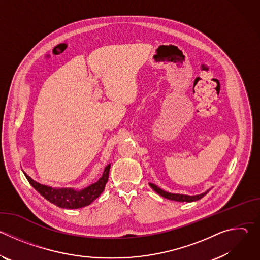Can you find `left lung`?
I'll use <instances>...</instances> for the list:
<instances>
[{"label":"left lung","instance_id":"left-lung-1","mask_svg":"<svg viewBox=\"0 0 260 260\" xmlns=\"http://www.w3.org/2000/svg\"><path fill=\"white\" fill-rule=\"evenodd\" d=\"M149 185L151 186V188L156 191L159 196H161L162 198L165 199H168V200H171V201H176V202H187V203H191V202H196V201H199L201 200L202 198H204L209 191H205L201 194H197V196H187V194H180V193H171V192H168V191H165L164 189L159 188L158 186H156L155 184L153 183H149Z\"/></svg>","mask_w":260,"mask_h":260}]
</instances>
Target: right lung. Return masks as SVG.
I'll use <instances>...</instances> for the list:
<instances>
[{
  "label": "right lung",
  "instance_id": "obj_1",
  "mask_svg": "<svg viewBox=\"0 0 260 260\" xmlns=\"http://www.w3.org/2000/svg\"><path fill=\"white\" fill-rule=\"evenodd\" d=\"M110 167L111 165L109 164L105 168L102 177L95 183L90 184L89 186L81 190H76L74 188H56L47 186V185H43L35 181L26 173L23 172V174L31 186L51 204H54L57 207L63 209H79L90 205L104 191L106 183L109 178Z\"/></svg>",
  "mask_w": 260,
  "mask_h": 260
}]
</instances>
